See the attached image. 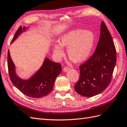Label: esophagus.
I'll list each match as a JSON object with an SVG mask.
<instances>
[{
  "label": "esophagus",
  "mask_w": 127,
  "mask_h": 127,
  "mask_svg": "<svg viewBox=\"0 0 127 127\" xmlns=\"http://www.w3.org/2000/svg\"><path fill=\"white\" fill-rule=\"evenodd\" d=\"M69 69H70L69 67H67V66H66V67H64V69H63L64 72H67V71H68V70H69Z\"/></svg>",
  "instance_id": "34e87169"
}]
</instances>
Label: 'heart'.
I'll list each match as a JSON object with an SVG mask.
<instances>
[{
    "label": "heart",
    "instance_id": "heart-1",
    "mask_svg": "<svg viewBox=\"0 0 127 127\" xmlns=\"http://www.w3.org/2000/svg\"><path fill=\"white\" fill-rule=\"evenodd\" d=\"M94 41V35L91 32L73 30L62 36L59 41V44L53 45V53L55 58L60 60L64 55L62 47L67 48V53L69 59L74 63H80L88 57Z\"/></svg>",
    "mask_w": 127,
    "mask_h": 127
}]
</instances>
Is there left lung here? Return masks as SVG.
I'll return each mask as SVG.
<instances>
[{
    "mask_svg": "<svg viewBox=\"0 0 127 127\" xmlns=\"http://www.w3.org/2000/svg\"><path fill=\"white\" fill-rule=\"evenodd\" d=\"M116 62V50L112 36L103 21L95 52L79 66L80 76L74 86L78 94L91 97L105 90L111 83Z\"/></svg>",
    "mask_w": 127,
    "mask_h": 127,
    "instance_id": "obj_1",
    "label": "left lung"
}]
</instances>
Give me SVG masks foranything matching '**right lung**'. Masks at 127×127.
<instances>
[{"mask_svg":"<svg viewBox=\"0 0 127 127\" xmlns=\"http://www.w3.org/2000/svg\"><path fill=\"white\" fill-rule=\"evenodd\" d=\"M25 27H20L17 30L11 42L15 41L23 32ZM7 66L11 82L19 91L27 96L41 98L49 94L52 91L56 77L60 74L62 68L60 64L54 63L46 58L41 68L28 80L19 78L15 72V66L11 58L9 50L7 52Z\"/></svg>","mask_w":127,"mask_h":127,"instance_id":"1","label":"right lung"}]
</instances>
